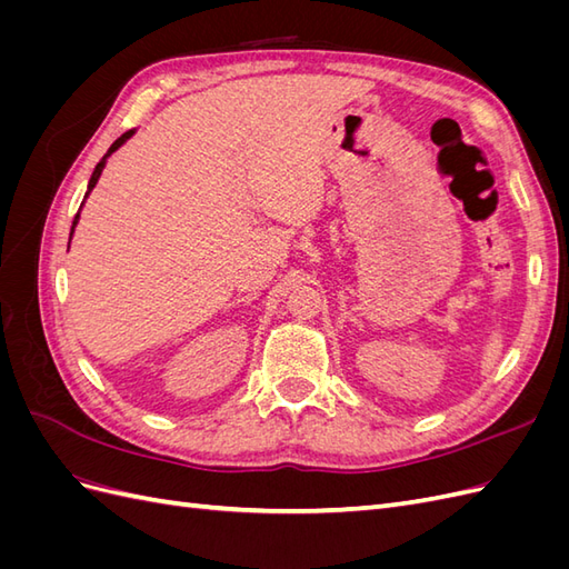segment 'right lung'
<instances>
[{
    "label": "right lung",
    "instance_id": "add662e5",
    "mask_svg": "<svg viewBox=\"0 0 569 569\" xmlns=\"http://www.w3.org/2000/svg\"><path fill=\"white\" fill-rule=\"evenodd\" d=\"M130 134H132V130H128V132H123V134H120V137H118V140H116V142H113L111 147H109V151H107V157H109V153H113V151H116V149H118L120 144H123V142L128 140V137H130ZM107 157H104V159H101V161L97 163V168H94V173H92V178H90V184H88V192H90V189H92V187L97 184V180H99V176H101V170H104ZM80 206H82V203H80ZM78 218H80V211H78V213H76V218H73V228H76V222H78ZM73 228H71V234H73Z\"/></svg>",
    "mask_w": 569,
    "mask_h": 569
}]
</instances>
